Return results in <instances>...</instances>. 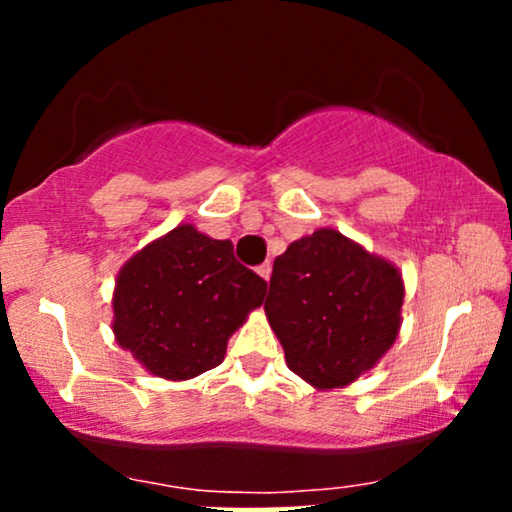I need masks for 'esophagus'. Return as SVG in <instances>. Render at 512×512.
Returning <instances> with one entry per match:
<instances>
[{"mask_svg":"<svg viewBox=\"0 0 512 512\" xmlns=\"http://www.w3.org/2000/svg\"><path fill=\"white\" fill-rule=\"evenodd\" d=\"M257 274H260L264 281H269V276H272V264H269V262L260 264V267H257Z\"/></svg>","mask_w":512,"mask_h":512,"instance_id":"34e87169","label":"esophagus"}]
</instances>
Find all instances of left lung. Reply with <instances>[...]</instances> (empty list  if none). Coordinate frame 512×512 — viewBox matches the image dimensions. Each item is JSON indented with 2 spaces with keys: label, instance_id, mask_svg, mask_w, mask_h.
<instances>
[{
  "label": "left lung",
  "instance_id": "obj_1",
  "mask_svg": "<svg viewBox=\"0 0 512 512\" xmlns=\"http://www.w3.org/2000/svg\"><path fill=\"white\" fill-rule=\"evenodd\" d=\"M402 303L395 264L334 228H317L274 260L264 313L286 366L317 390H334L368 373L395 344Z\"/></svg>",
  "mask_w": 512,
  "mask_h": 512
}]
</instances>
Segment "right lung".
Instances as JSON below:
<instances>
[{
  "instance_id": "right-lung-1",
  "label": "right lung",
  "mask_w": 512,
  "mask_h": 512,
  "mask_svg": "<svg viewBox=\"0 0 512 512\" xmlns=\"http://www.w3.org/2000/svg\"><path fill=\"white\" fill-rule=\"evenodd\" d=\"M264 293L267 281L233 257L231 240L180 223L117 272L113 332L151 375L190 380L219 366Z\"/></svg>"
}]
</instances>
